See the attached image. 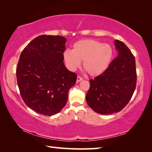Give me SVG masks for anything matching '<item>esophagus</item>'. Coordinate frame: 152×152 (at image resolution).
I'll return each instance as SVG.
<instances>
[{
	"label": "esophagus",
	"instance_id": "esophagus-1",
	"mask_svg": "<svg viewBox=\"0 0 152 152\" xmlns=\"http://www.w3.org/2000/svg\"><path fill=\"white\" fill-rule=\"evenodd\" d=\"M81 80H82V78H81L80 76H78V77H77V80H76V82H80Z\"/></svg>",
	"mask_w": 152,
	"mask_h": 152
}]
</instances>
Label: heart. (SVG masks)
I'll use <instances>...</instances> for the list:
<instances>
[{
  "label": "heart",
  "instance_id": "1",
  "mask_svg": "<svg viewBox=\"0 0 152 152\" xmlns=\"http://www.w3.org/2000/svg\"><path fill=\"white\" fill-rule=\"evenodd\" d=\"M113 57L111 46L93 39H83L74 43L72 51L64 52V59L71 70H76L83 61V68L89 75H101L109 68Z\"/></svg>",
  "mask_w": 152,
  "mask_h": 152
}]
</instances>
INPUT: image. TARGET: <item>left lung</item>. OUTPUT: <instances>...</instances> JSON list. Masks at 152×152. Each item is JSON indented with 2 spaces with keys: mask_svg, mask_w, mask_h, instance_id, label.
Listing matches in <instances>:
<instances>
[{
  "mask_svg": "<svg viewBox=\"0 0 152 152\" xmlns=\"http://www.w3.org/2000/svg\"><path fill=\"white\" fill-rule=\"evenodd\" d=\"M118 56L101 75L90 80L87 104L97 113L110 115L121 110L132 99L137 83L135 59L127 45L115 41Z\"/></svg>",
  "mask_w": 152,
  "mask_h": 152,
  "instance_id": "8db88e82",
  "label": "left lung"
}]
</instances>
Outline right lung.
<instances>
[{
	"instance_id": "obj_1",
	"label": "right lung",
	"mask_w": 152,
	"mask_h": 152,
	"mask_svg": "<svg viewBox=\"0 0 152 152\" xmlns=\"http://www.w3.org/2000/svg\"><path fill=\"white\" fill-rule=\"evenodd\" d=\"M66 42L62 36L39 35L20 53L16 70L20 96L39 114L51 116L60 112L76 82V74L64 64Z\"/></svg>"
}]
</instances>
